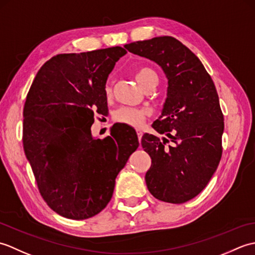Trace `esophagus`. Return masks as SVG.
Here are the masks:
<instances>
[{"label": "esophagus", "instance_id": "esophagus-1", "mask_svg": "<svg viewBox=\"0 0 255 255\" xmlns=\"http://www.w3.org/2000/svg\"><path fill=\"white\" fill-rule=\"evenodd\" d=\"M137 134H138V139H139V141L140 140H141V138H142V131L141 130H137Z\"/></svg>", "mask_w": 255, "mask_h": 255}]
</instances>
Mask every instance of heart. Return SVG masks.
Returning a JSON list of instances; mask_svg holds the SVG:
<instances>
[{
	"mask_svg": "<svg viewBox=\"0 0 255 255\" xmlns=\"http://www.w3.org/2000/svg\"><path fill=\"white\" fill-rule=\"evenodd\" d=\"M158 79V75L153 71L152 69L150 68H142L140 69L139 71L136 73V80L141 86L144 89L151 81ZM106 95H111L112 93V88L110 85H106L105 88ZM148 116V111L143 110V108H134V107H123L121 110H118L114 116V121L118 124H124L127 125V126L131 127H141L144 122L145 117Z\"/></svg>",
	"mask_w": 255,
	"mask_h": 255,
	"instance_id": "obj_1",
	"label": "heart"
}]
</instances>
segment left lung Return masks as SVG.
Listing matches in <instances>:
<instances>
[{
  "instance_id": "obj_1",
  "label": "left lung",
  "mask_w": 255,
  "mask_h": 255,
  "mask_svg": "<svg viewBox=\"0 0 255 255\" xmlns=\"http://www.w3.org/2000/svg\"><path fill=\"white\" fill-rule=\"evenodd\" d=\"M154 61L167 79L166 100L155 131L171 140L144 133L141 145L151 158L145 173L149 192L162 202L183 204L203 191L223 153L224 115L214 81L203 63L171 36L125 46Z\"/></svg>"
}]
</instances>
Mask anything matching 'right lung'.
Listing matches in <instances>:
<instances>
[{
  "instance_id": "obj_1",
  "label": "right lung",
  "mask_w": 255,
  "mask_h": 255,
  "mask_svg": "<svg viewBox=\"0 0 255 255\" xmlns=\"http://www.w3.org/2000/svg\"><path fill=\"white\" fill-rule=\"evenodd\" d=\"M127 51L112 47L52 57L38 71L23 112V145L38 189L62 217L83 220L104 209L115 180L137 150V133L115 124L92 136L95 113H107L105 84Z\"/></svg>"
}]
</instances>
